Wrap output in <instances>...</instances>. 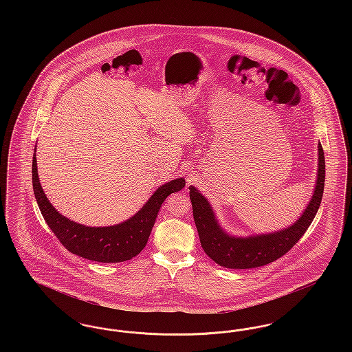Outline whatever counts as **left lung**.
<instances>
[{
    "label": "left lung",
    "instance_id": "8db88e82",
    "mask_svg": "<svg viewBox=\"0 0 352 352\" xmlns=\"http://www.w3.org/2000/svg\"><path fill=\"white\" fill-rule=\"evenodd\" d=\"M324 153L318 144V170L313 197L301 217L292 226L269 234L234 236L228 234L220 224L206 197L190 186L194 221L206 254L223 268H258L273 263L292 250L306 232L318 212L324 188Z\"/></svg>",
    "mask_w": 352,
    "mask_h": 352
}]
</instances>
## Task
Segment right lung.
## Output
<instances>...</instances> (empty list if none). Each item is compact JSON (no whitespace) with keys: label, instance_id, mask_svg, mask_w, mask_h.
Here are the masks:
<instances>
[{"label":"right lung","instance_id":"1","mask_svg":"<svg viewBox=\"0 0 352 352\" xmlns=\"http://www.w3.org/2000/svg\"><path fill=\"white\" fill-rule=\"evenodd\" d=\"M184 184V178H177L160 186L142 208L125 221L108 227H88L69 220L55 210L41 186L35 153L33 155L34 195L47 226L66 250L98 263L126 261L142 251L162 203L170 194L181 191Z\"/></svg>","mask_w":352,"mask_h":352}]
</instances>
